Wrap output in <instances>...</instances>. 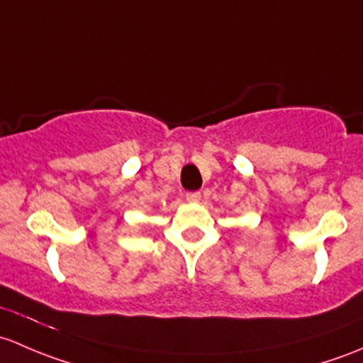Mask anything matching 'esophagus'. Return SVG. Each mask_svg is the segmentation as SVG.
I'll return each instance as SVG.
<instances>
[{"label":"esophagus","instance_id":"34e87169","mask_svg":"<svg viewBox=\"0 0 363 363\" xmlns=\"http://www.w3.org/2000/svg\"><path fill=\"white\" fill-rule=\"evenodd\" d=\"M185 199L189 203H199L201 201V192H186L185 194Z\"/></svg>","mask_w":363,"mask_h":363}]
</instances>
